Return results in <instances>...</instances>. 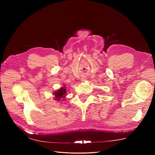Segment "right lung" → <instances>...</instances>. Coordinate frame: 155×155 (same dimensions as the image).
Listing matches in <instances>:
<instances>
[{
  "instance_id": "obj_1",
  "label": "right lung",
  "mask_w": 155,
  "mask_h": 155,
  "mask_svg": "<svg viewBox=\"0 0 155 155\" xmlns=\"http://www.w3.org/2000/svg\"><path fill=\"white\" fill-rule=\"evenodd\" d=\"M66 88L62 87L60 89L54 93L55 95V99H57V101H60L61 98H64L65 97V94H66Z\"/></svg>"
}]
</instances>
